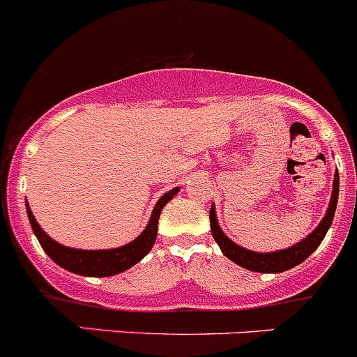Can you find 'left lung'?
Here are the masks:
<instances>
[{
	"label": "left lung",
	"mask_w": 357,
	"mask_h": 357,
	"mask_svg": "<svg viewBox=\"0 0 357 357\" xmlns=\"http://www.w3.org/2000/svg\"><path fill=\"white\" fill-rule=\"evenodd\" d=\"M338 190H340V178L338 171L335 172V179H333V194L329 199L328 211H326L324 218L321 220V224L310 232L306 238H303L301 241L296 243V245L289 246L284 250H275V252H254V250H246L243 246H239L238 243H234L232 239H229L225 236V232L220 229L218 220H216V211L215 204L211 206V211H209V222H211V234L215 238L216 245L220 246L222 254L227 259H231L232 262H236L241 268L248 269V271L255 273H282L287 271V269L296 268L298 264H301L303 261L314 254L317 246L321 245L324 236L328 234L329 227H331L333 216H335L336 204H338Z\"/></svg>",
	"instance_id": "left-lung-1"
}]
</instances>
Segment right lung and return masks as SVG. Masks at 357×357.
<instances>
[{"instance_id": "right-lung-1", "label": "right lung", "mask_w": 357, "mask_h": 357, "mask_svg": "<svg viewBox=\"0 0 357 357\" xmlns=\"http://www.w3.org/2000/svg\"><path fill=\"white\" fill-rule=\"evenodd\" d=\"M178 192L179 186H176V188L169 190L158 199V202L153 208L151 216H149L148 225L137 238L126 243V245L118 246V248L109 250H81L61 245V243L54 241L51 236L43 232V229L38 225L28 204H26V211H28L29 224H31V229L35 232L36 239H38L40 246L56 264L61 266L66 271L75 273V275L100 278V276L119 275V273L137 264L139 261H142L149 254V250L155 245L156 234H158L160 213H162L163 206L167 204Z\"/></svg>"}]
</instances>
